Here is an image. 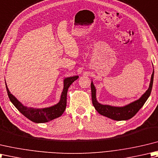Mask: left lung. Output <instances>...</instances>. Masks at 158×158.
<instances>
[{
  "mask_svg": "<svg viewBox=\"0 0 158 158\" xmlns=\"http://www.w3.org/2000/svg\"><path fill=\"white\" fill-rule=\"evenodd\" d=\"M153 76L154 70L151 75V82L149 87L147 91L141 96V98L138 100L133 102L123 107H115V106H111L109 105H103L99 103L96 99V89L93 82L91 84V97L93 105L94 106L95 110H97L99 114L105 116L115 121H123L128 120L132 118L136 114L138 110L143 107L144 103L146 102L147 99L149 98L151 95V90H152L153 82Z\"/></svg>",
  "mask_w": 158,
  "mask_h": 158,
  "instance_id": "left-lung-1",
  "label": "left lung"
}]
</instances>
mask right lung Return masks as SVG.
I'll return each instance as SVG.
<instances>
[{
	"mask_svg": "<svg viewBox=\"0 0 158 158\" xmlns=\"http://www.w3.org/2000/svg\"><path fill=\"white\" fill-rule=\"evenodd\" d=\"M78 78V76L69 77L64 80V86L63 92L61 93L60 99L57 104L45 108H28L22 105L21 103L16 99L14 95L11 94L7 88L5 82L6 89L10 101L15 106V107L20 111L21 113L28 118V119L35 123H46L52 121L54 118L60 117L65 111L67 104V93L70 85Z\"/></svg>",
	"mask_w": 158,
	"mask_h": 158,
	"instance_id": "obj_1",
	"label": "right lung"
}]
</instances>
